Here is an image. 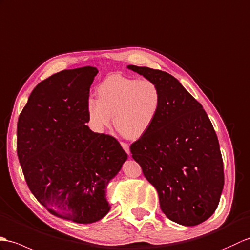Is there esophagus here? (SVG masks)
<instances>
[{
    "mask_svg": "<svg viewBox=\"0 0 250 250\" xmlns=\"http://www.w3.org/2000/svg\"><path fill=\"white\" fill-rule=\"evenodd\" d=\"M121 146H122V147L124 148V151L127 153V154H130V152H129V146H128V143H126V142H121Z\"/></svg>",
    "mask_w": 250,
    "mask_h": 250,
    "instance_id": "34e87169",
    "label": "esophagus"
}]
</instances>
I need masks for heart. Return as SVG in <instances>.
I'll list each match as a JSON object with an SVG mask.
<instances>
[{
  "label": "heart",
  "mask_w": 250,
  "mask_h": 250,
  "mask_svg": "<svg viewBox=\"0 0 250 250\" xmlns=\"http://www.w3.org/2000/svg\"><path fill=\"white\" fill-rule=\"evenodd\" d=\"M97 99L88 98L86 114L91 128L104 132L111 124L121 135L137 139L149 130L156 121L162 93L149 79L137 80L123 75H110L96 88Z\"/></svg>",
  "instance_id": "heart-1"
}]
</instances>
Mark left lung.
I'll return each instance as SVG.
<instances>
[{"mask_svg": "<svg viewBox=\"0 0 250 250\" xmlns=\"http://www.w3.org/2000/svg\"><path fill=\"white\" fill-rule=\"evenodd\" d=\"M162 93L156 121L130 144L132 158L156 188L163 213L176 224L196 226L217 208L224 165L214 127L201 104L163 70L129 65Z\"/></svg>", "mask_w": 250, "mask_h": 250, "instance_id": "1", "label": "left lung"}]
</instances>
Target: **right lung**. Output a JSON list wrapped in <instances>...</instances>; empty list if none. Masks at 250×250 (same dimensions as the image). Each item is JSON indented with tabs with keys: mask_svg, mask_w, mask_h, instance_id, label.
<instances>
[{
	"mask_svg": "<svg viewBox=\"0 0 250 250\" xmlns=\"http://www.w3.org/2000/svg\"><path fill=\"white\" fill-rule=\"evenodd\" d=\"M98 70H62L38 83L17 124V154L31 192L49 213L78 224L102 219L106 187L127 154L114 137L85 123Z\"/></svg>",
	"mask_w": 250,
	"mask_h": 250,
	"instance_id": "add662e5",
	"label": "right lung"
}]
</instances>
